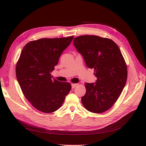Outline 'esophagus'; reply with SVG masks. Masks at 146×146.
<instances>
[{
  "label": "esophagus",
  "mask_w": 146,
  "mask_h": 146,
  "mask_svg": "<svg viewBox=\"0 0 146 146\" xmlns=\"http://www.w3.org/2000/svg\"><path fill=\"white\" fill-rule=\"evenodd\" d=\"M77 85V83H72V84H71V86H72V89H74V88L75 87H76Z\"/></svg>",
  "instance_id": "1"
}]
</instances>
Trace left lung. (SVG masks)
I'll list each match as a JSON object with an SVG mask.
<instances>
[{"label":"left lung","mask_w":146,"mask_h":146,"mask_svg":"<svg viewBox=\"0 0 146 146\" xmlns=\"http://www.w3.org/2000/svg\"><path fill=\"white\" fill-rule=\"evenodd\" d=\"M73 44L82 55L88 68L94 69V83H85L82 102L88 111L101 113L116 102L124 88L127 68L116 44L110 39L84 35L74 39Z\"/></svg>","instance_id":"left-lung-1"}]
</instances>
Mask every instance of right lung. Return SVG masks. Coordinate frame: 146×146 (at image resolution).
I'll return each instance as SVG.
<instances>
[{
    "label": "right lung",
    "instance_id": "right-lung-1",
    "mask_svg": "<svg viewBox=\"0 0 146 146\" xmlns=\"http://www.w3.org/2000/svg\"><path fill=\"white\" fill-rule=\"evenodd\" d=\"M73 38L39 39L28 42L21 52L16 67L17 80L26 99L39 111H56L71 89L69 83L52 79L50 73Z\"/></svg>",
    "mask_w": 146,
    "mask_h": 146
}]
</instances>
